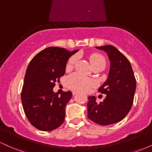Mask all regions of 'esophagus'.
I'll return each mask as SVG.
<instances>
[{
	"mask_svg": "<svg viewBox=\"0 0 152 152\" xmlns=\"http://www.w3.org/2000/svg\"><path fill=\"white\" fill-rule=\"evenodd\" d=\"M78 93V91H72V94H73V95H76V94H77Z\"/></svg>",
	"mask_w": 152,
	"mask_h": 152,
	"instance_id": "34e87169",
	"label": "esophagus"
}]
</instances>
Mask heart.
Listing matches in <instances>:
<instances>
[{"mask_svg": "<svg viewBox=\"0 0 152 152\" xmlns=\"http://www.w3.org/2000/svg\"><path fill=\"white\" fill-rule=\"evenodd\" d=\"M76 60H77L76 56L71 57L66 64V69L67 70L71 69L76 63ZM89 61L93 67L95 66L100 65V64L105 66L106 64L104 57L101 54L97 53L91 54L89 56ZM95 85L96 81L94 80L91 79V78H88L86 76H83L78 74H73L68 76L66 78V86L68 88L72 90L86 91L87 90H88Z\"/></svg>", "mask_w": 152, "mask_h": 152, "instance_id": "b5f03b06", "label": "heart"}]
</instances>
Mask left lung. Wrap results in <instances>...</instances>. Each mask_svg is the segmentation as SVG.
<instances>
[{
    "label": "left lung",
    "instance_id": "1",
    "mask_svg": "<svg viewBox=\"0 0 152 152\" xmlns=\"http://www.w3.org/2000/svg\"><path fill=\"white\" fill-rule=\"evenodd\" d=\"M96 48L108 54L110 70L107 80L99 88V92L106 94L104 101L97 104L95 96L88 97V118L107 126L121 121L129 112L137 83L129 61L116 47L107 45Z\"/></svg>",
    "mask_w": 152,
    "mask_h": 152
}]
</instances>
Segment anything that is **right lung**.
Here are the masks:
<instances>
[{
  "label": "right lung",
  "mask_w": 152,
  "mask_h": 152,
  "mask_svg": "<svg viewBox=\"0 0 152 152\" xmlns=\"http://www.w3.org/2000/svg\"><path fill=\"white\" fill-rule=\"evenodd\" d=\"M78 50L48 47L36 54L29 63L21 101L26 117L38 129L50 132L58 128L64 121L65 107L72 93L64 92L58 96L53 88L65 74L69 58Z\"/></svg>",
  "instance_id": "right-lung-1"
}]
</instances>
